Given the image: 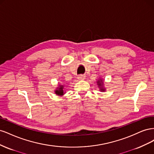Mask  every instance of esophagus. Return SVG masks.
<instances>
[{
    "label": "esophagus",
    "instance_id": "34e87169",
    "mask_svg": "<svg viewBox=\"0 0 154 154\" xmlns=\"http://www.w3.org/2000/svg\"><path fill=\"white\" fill-rule=\"evenodd\" d=\"M78 80H83L85 79V75H80L78 76Z\"/></svg>",
    "mask_w": 154,
    "mask_h": 154
}]
</instances>
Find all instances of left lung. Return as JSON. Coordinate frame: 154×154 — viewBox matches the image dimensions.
I'll return each instance as SVG.
<instances>
[{
  "instance_id": "8db88e82",
  "label": "left lung",
  "mask_w": 154,
  "mask_h": 154,
  "mask_svg": "<svg viewBox=\"0 0 154 154\" xmlns=\"http://www.w3.org/2000/svg\"><path fill=\"white\" fill-rule=\"evenodd\" d=\"M96 83L97 85V87H98L100 91L101 92H105L106 91V88L104 87V80L103 79L100 78L98 80L96 81Z\"/></svg>"
}]
</instances>
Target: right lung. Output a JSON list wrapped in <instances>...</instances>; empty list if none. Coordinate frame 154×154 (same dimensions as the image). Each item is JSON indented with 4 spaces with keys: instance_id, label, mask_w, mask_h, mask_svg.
I'll list each match as a JSON object with an SVG mask.
<instances>
[{
    "instance_id": "obj_1",
    "label": "right lung",
    "mask_w": 154,
    "mask_h": 154,
    "mask_svg": "<svg viewBox=\"0 0 154 154\" xmlns=\"http://www.w3.org/2000/svg\"><path fill=\"white\" fill-rule=\"evenodd\" d=\"M65 86H66V85L63 84H63H58V87L56 88V89L54 90L55 94L59 96H62L66 94V90H65L66 88H64Z\"/></svg>"
}]
</instances>
